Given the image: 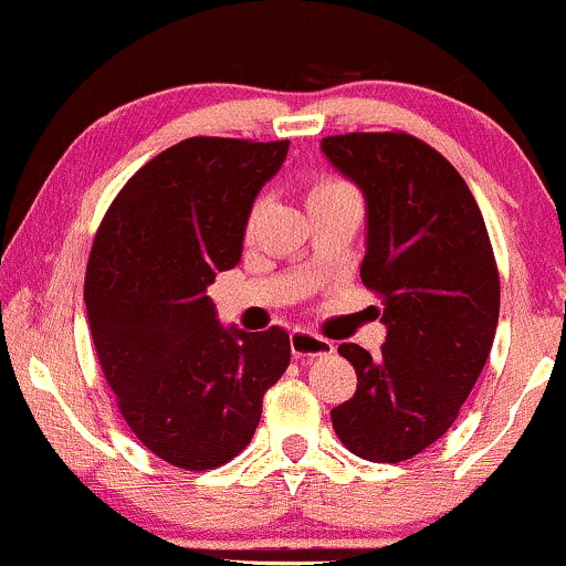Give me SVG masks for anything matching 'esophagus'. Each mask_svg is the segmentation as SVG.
Wrapping results in <instances>:
<instances>
[{"label":"esophagus","mask_w":566,"mask_h":566,"mask_svg":"<svg viewBox=\"0 0 566 566\" xmlns=\"http://www.w3.org/2000/svg\"><path fill=\"white\" fill-rule=\"evenodd\" d=\"M290 348L292 356H297V359H316V356L335 354V346L327 337L305 333V329H295V333L290 335Z\"/></svg>","instance_id":"1"}]
</instances>
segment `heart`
I'll list each match as a JSON object with an SVG mask.
<instances>
[{"label":"heart","instance_id":"obj_1","mask_svg":"<svg viewBox=\"0 0 566 566\" xmlns=\"http://www.w3.org/2000/svg\"><path fill=\"white\" fill-rule=\"evenodd\" d=\"M340 193H354V191H350V186L343 184V180L319 178V180H314V184L308 186V193H305V199H308V205H314V201H322V199H329V197H340ZM252 220H255V216H250V220H247V233L252 231Z\"/></svg>","mask_w":566,"mask_h":566}]
</instances>
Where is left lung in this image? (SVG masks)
I'll use <instances>...</instances> for the list:
<instances>
[{
	"label": "left lung",
	"mask_w": 566,
	"mask_h": 566,
	"mask_svg": "<svg viewBox=\"0 0 566 566\" xmlns=\"http://www.w3.org/2000/svg\"><path fill=\"white\" fill-rule=\"evenodd\" d=\"M367 199L361 282L382 297L380 356L343 343L356 391L329 412L337 439L373 463H401L441 439L482 375L500 276L482 210L437 148L407 133L322 140Z\"/></svg>",
	"instance_id": "obj_1"
}]
</instances>
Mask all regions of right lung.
I'll return each mask as SVG.
<instances>
[{"label": "right lung", "mask_w": 566, "mask_h": 566, "mask_svg": "<svg viewBox=\"0 0 566 566\" xmlns=\"http://www.w3.org/2000/svg\"><path fill=\"white\" fill-rule=\"evenodd\" d=\"M287 148L180 140L127 180L95 233L84 303L101 369L129 431L178 469L237 458L290 365L282 327H223L207 295L242 258L252 201Z\"/></svg>", "instance_id": "right-lung-1"}]
</instances>
